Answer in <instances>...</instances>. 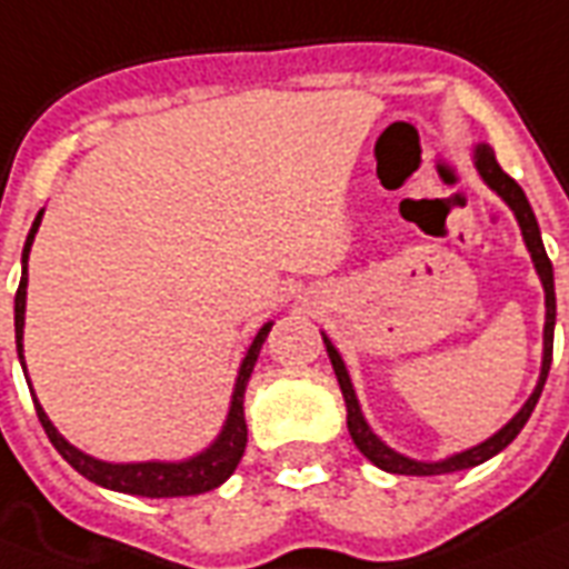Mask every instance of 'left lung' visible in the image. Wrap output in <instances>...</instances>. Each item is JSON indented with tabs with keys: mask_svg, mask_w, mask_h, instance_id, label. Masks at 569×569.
<instances>
[{
	"mask_svg": "<svg viewBox=\"0 0 569 569\" xmlns=\"http://www.w3.org/2000/svg\"><path fill=\"white\" fill-rule=\"evenodd\" d=\"M476 170L479 176L485 179L490 190H497L499 197L506 199L508 208L515 211L517 222H520V231H522V240H526V247L531 252V261H535V270L540 276V284H543V293H547V322H543V363H540V379L531 390V397L526 399V406L511 417V420L502 426V429L488 438L485 443L479 447L465 449V452H458V456H449L443 461H413L408 456H399L397 449H390L388 443H381L372 429L367 426L363 420L361 406H358V397H356V388H352V379H349L347 372V363L340 358V352L331 347V340L322 335V343H326V352L331 358V367H335V376H338V385L343 390V402H347V426H349V435L356 440V447L361 449L363 458H370L372 465L379 467L385 472H397V476H443V472H458V470H470L476 465H485L488 458H493L497 452L511 443V440L520 435V429L529 422L531 411L538 406L540 393H543V385H547V376H549V363H552V338H556V279H552V261H549L547 249H543V240H540V229H538V220H535V211H531L529 199L522 193V188L517 184L511 176H508L502 167L497 163V156H493V149L488 143H479L476 147Z\"/></svg>",
	"mask_w": 569,
	"mask_h": 569,
	"instance_id": "left-lung-1",
	"label": "left lung"
}]
</instances>
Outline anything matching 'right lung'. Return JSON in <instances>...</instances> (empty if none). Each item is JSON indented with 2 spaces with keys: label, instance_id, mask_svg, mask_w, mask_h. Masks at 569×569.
Instances as JSON below:
<instances>
[{
  "label": "right lung",
  "instance_id": "1",
  "mask_svg": "<svg viewBox=\"0 0 569 569\" xmlns=\"http://www.w3.org/2000/svg\"><path fill=\"white\" fill-rule=\"evenodd\" d=\"M40 220H43V211H38L34 222H31L29 238H26V247H22V279L20 288H17V297H13V329H17V356H20L22 372H26V361H22V326H26V288H29V252L31 243H34V234L40 229ZM272 322H267L261 331L252 340V347L247 349L243 363L238 370V381H234V393H231V408L229 417H226V426H222L220 438L213 440L211 447L199 456L188 458V461H140V465H108V461H99L93 456H84L81 449H76L72 443L58 435V429L52 426V420L47 417V411L40 408L38 397H34V411H38V420L43 426V431L52 440V447L63 456V461L79 470L84 479L97 481L108 490H120V493H131V497H193V493H206V490L220 488L222 481L229 479L234 467L240 465L243 458V449H247V417H243V393H247V381L252 376V367L258 361V352H261L263 340L270 335Z\"/></svg>",
  "mask_w": 569,
  "mask_h": 569
}]
</instances>
